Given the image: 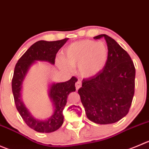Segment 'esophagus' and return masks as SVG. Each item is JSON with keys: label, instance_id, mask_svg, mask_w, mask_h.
<instances>
[{"label": "esophagus", "instance_id": "esophagus-1", "mask_svg": "<svg viewBox=\"0 0 149 149\" xmlns=\"http://www.w3.org/2000/svg\"><path fill=\"white\" fill-rule=\"evenodd\" d=\"M81 86V82L80 81H77V82L76 83V89L78 90Z\"/></svg>", "mask_w": 149, "mask_h": 149}]
</instances>
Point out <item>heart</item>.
Returning <instances> with one entry per match:
<instances>
[{
	"mask_svg": "<svg viewBox=\"0 0 149 149\" xmlns=\"http://www.w3.org/2000/svg\"><path fill=\"white\" fill-rule=\"evenodd\" d=\"M108 59V49L103 42L81 40L70 44L64 51V60L58 64L64 69L79 67L81 76L90 78L96 76L105 68Z\"/></svg>",
	"mask_w": 149,
	"mask_h": 149,
	"instance_id": "1",
	"label": "heart"
}]
</instances>
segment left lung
<instances>
[{
    "instance_id": "left-lung-1",
    "label": "left lung",
    "mask_w": 149,
    "mask_h": 149,
    "mask_svg": "<svg viewBox=\"0 0 149 149\" xmlns=\"http://www.w3.org/2000/svg\"><path fill=\"white\" fill-rule=\"evenodd\" d=\"M108 49L105 68L93 77L83 79L79 89L88 119L100 125L119 122L129 112L135 93V68L130 56L119 44L105 34Z\"/></svg>"
}]
</instances>
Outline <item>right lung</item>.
<instances>
[{
  "mask_svg": "<svg viewBox=\"0 0 149 149\" xmlns=\"http://www.w3.org/2000/svg\"><path fill=\"white\" fill-rule=\"evenodd\" d=\"M68 41V38L55 41H38L33 44L18 60L14 68L11 87L16 108L26 125L38 132H52L58 130L63 124V111L67 103L68 96L76 91L75 83L78 79L73 76L69 81L61 83H53L50 86L49 97L54 105L52 116L47 120H39L33 117L24 106L21 98V89L23 81L36 61H46L54 65L56 54Z\"/></svg>",
  "mask_w": 149,
  "mask_h": 149,
  "instance_id": "1",
  "label": "right lung"
}]
</instances>
